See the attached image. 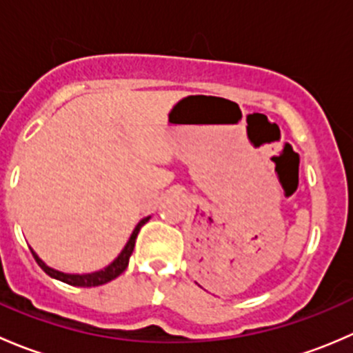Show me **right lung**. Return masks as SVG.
<instances>
[{"label": "right lung", "instance_id": "add662e5", "mask_svg": "<svg viewBox=\"0 0 353 353\" xmlns=\"http://www.w3.org/2000/svg\"><path fill=\"white\" fill-rule=\"evenodd\" d=\"M150 220V216H145L143 220H140L138 222V225L134 227L133 234L130 236V239H128L126 245L123 248V251L117 254V258L114 259L110 265L105 266V268L99 270V272H94V273H85V275H77V273H63V272H58V270L51 268V266L46 265L44 261H42L41 258H39L37 254H35L34 249H30L32 254H34L35 261L39 263V266H41L42 270H44L46 273H48L51 279H56L59 280V282H65L68 285H73V287H99V285H104V283L110 282V280H114L116 276H119L121 273L124 272V270L128 268V263H130V256L133 254V249H134V243H137V236L138 232H140L141 227L145 225V223Z\"/></svg>", "mask_w": 353, "mask_h": 353}]
</instances>
